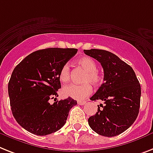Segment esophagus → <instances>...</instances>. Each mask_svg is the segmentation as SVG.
<instances>
[{
	"label": "esophagus",
	"instance_id": "esophagus-1",
	"mask_svg": "<svg viewBox=\"0 0 153 153\" xmlns=\"http://www.w3.org/2000/svg\"><path fill=\"white\" fill-rule=\"evenodd\" d=\"M77 103L79 105H84L86 104V102H82V101H79Z\"/></svg>",
	"mask_w": 153,
	"mask_h": 153
}]
</instances>
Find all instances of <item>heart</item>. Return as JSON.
Segmentation results:
<instances>
[{
    "label": "heart",
    "instance_id": "obj_1",
    "mask_svg": "<svg viewBox=\"0 0 153 153\" xmlns=\"http://www.w3.org/2000/svg\"><path fill=\"white\" fill-rule=\"evenodd\" d=\"M78 65L86 72L82 82V85L69 84L62 89L63 94L76 100H84L92 92V85L98 86L102 84V75L97 69V63L90 57H82L77 60ZM59 79L63 83H66L70 79V66L68 63L62 67L59 73Z\"/></svg>",
    "mask_w": 153,
    "mask_h": 153
}]
</instances>
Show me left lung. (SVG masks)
<instances>
[{
    "label": "left lung",
    "instance_id": "obj_1",
    "mask_svg": "<svg viewBox=\"0 0 153 153\" xmlns=\"http://www.w3.org/2000/svg\"><path fill=\"white\" fill-rule=\"evenodd\" d=\"M84 51L99 62L104 70L105 82L91 100H102L105 105H98L96 114L89 117V126L100 135L117 136L128 129L137 117L139 81L133 69L113 53L100 49Z\"/></svg>",
    "mask_w": 153,
    "mask_h": 153
}]
</instances>
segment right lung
Wrapping results in <instances>:
<instances>
[{
    "label": "right lung",
    "mask_w": 153,
    "mask_h": 153,
    "mask_svg": "<svg viewBox=\"0 0 153 153\" xmlns=\"http://www.w3.org/2000/svg\"><path fill=\"white\" fill-rule=\"evenodd\" d=\"M77 52L76 48L42 49L31 53L14 69L8 82L13 117L25 130L45 136L59 131L69 110L77 104L71 98L55 101L61 88L59 73ZM54 99L51 104L49 101Z\"/></svg>",
    "instance_id": "1"
}]
</instances>
